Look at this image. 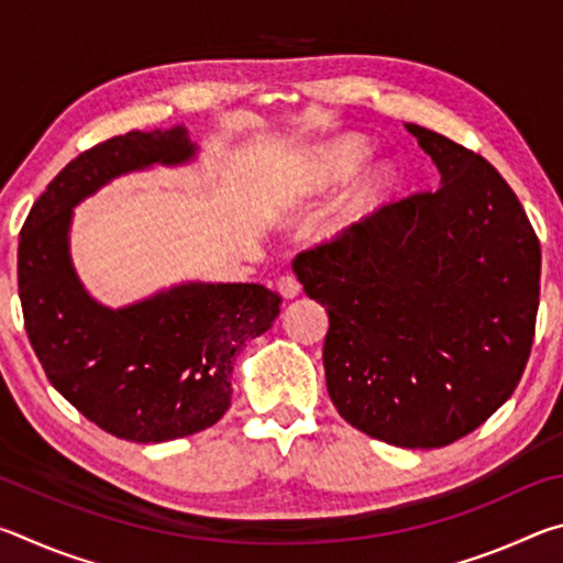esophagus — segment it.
Wrapping results in <instances>:
<instances>
[{
    "instance_id": "34e87169",
    "label": "esophagus",
    "mask_w": 563,
    "mask_h": 563,
    "mask_svg": "<svg viewBox=\"0 0 563 563\" xmlns=\"http://www.w3.org/2000/svg\"><path fill=\"white\" fill-rule=\"evenodd\" d=\"M275 288H278V292L283 295L285 300H292L295 295H300V283L292 278V275H283V278L275 283Z\"/></svg>"
}]
</instances>
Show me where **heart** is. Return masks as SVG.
I'll return each instance as SVG.
<instances>
[{"label": "heart", "mask_w": 563, "mask_h": 563, "mask_svg": "<svg viewBox=\"0 0 563 563\" xmlns=\"http://www.w3.org/2000/svg\"><path fill=\"white\" fill-rule=\"evenodd\" d=\"M369 156V146L357 136L340 139L335 144H330L320 151L316 158H310L305 164L302 178L295 184L292 194L302 196H316L325 194V190L335 188L342 180H347L355 170L362 166V161ZM399 186V174L395 164L383 161V164H375L367 174H362L360 180L345 198V203L340 206L338 211V228L340 231H347V228H355L365 223L369 216H375L379 208H383Z\"/></svg>", "instance_id": "1"}]
</instances>
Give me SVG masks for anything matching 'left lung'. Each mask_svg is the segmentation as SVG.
Returning a JSON list of instances; mask_svg holds the SVG:
<instances>
[{"instance_id": "1", "label": "left lung", "mask_w": 563, "mask_h": 563, "mask_svg": "<svg viewBox=\"0 0 563 563\" xmlns=\"http://www.w3.org/2000/svg\"><path fill=\"white\" fill-rule=\"evenodd\" d=\"M440 188L389 203L292 261L328 310L322 347L340 417L375 440L432 450L497 412L527 367L541 247L489 161L405 123Z\"/></svg>"}]
</instances>
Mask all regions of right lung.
<instances>
[{
  "mask_svg": "<svg viewBox=\"0 0 563 563\" xmlns=\"http://www.w3.org/2000/svg\"><path fill=\"white\" fill-rule=\"evenodd\" d=\"M196 156L186 126L113 136L59 170L19 233V300L36 357L56 393L119 440L168 442L216 424L231 405L235 355L280 312L265 285L201 280L109 308L76 275V206L113 178Z\"/></svg>",
  "mask_w": 563,
  "mask_h": 563,
  "instance_id": "1",
  "label": "right lung"
}]
</instances>
